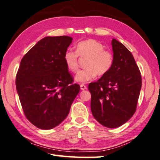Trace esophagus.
I'll list each match as a JSON object with an SVG mask.
<instances>
[{
    "label": "esophagus",
    "mask_w": 160,
    "mask_h": 160,
    "mask_svg": "<svg viewBox=\"0 0 160 160\" xmlns=\"http://www.w3.org/2000/svg\"><path fill=\"white\" fill-rule=\"evenodd\" d=\"M80 87H81V89L82 90H84L87 89V86L85 84H83V83H81L80 85Z\"/></svg>",
    "instance_id": "34e87169"
}]
</instances>
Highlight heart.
I'll list each match as a JSON object with an SVG mask.
<instances>
[{
	"label": "heart",
	"mask_w": 160,
	"mask_h": 160,
	"mask_svg": "<svg viewBox=\"0 0 160 160\" xmlns=\"http://www.w3.org/2000/svg\"><path fill=\"white\" fill-rule=\"evenodd\" d=\"M79 56L87 58L85 68L79 70L75 76L78 82L86 83L93 80L97 76H104L112 70L114 58L113 53L104 49V46L100 42L94 39L81 41L76 44V51L66 50L63 59L67 69L72 72H76L79 68Z\"/></svg>",
	"instance_id": "obj_1"
}]
</instances>
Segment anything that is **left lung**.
Instances as JSON below:
<instances>
[{"instance_id": "obj_1", "label": "left lung", "mask_w": 160, "mask_h": 160, "mask_svg": "<svg viewBox=\"0 0 160 160\" xmlns=\"http://www.w3.org/2000/svg\"><path fill=\"white\" fill-rule=\"evenodd\" d=\"M114 63L112 70L88 86L94 118L108 128L128 121L136 111L142 87L140 71L133 55L122 43L112 42Z\"/></svg>"}]
</instances>
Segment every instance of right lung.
<instances>
[{
    "instance_id": "obj_1",
    "label": "right lung",
    "mask_w": 160,
    "mask_h": 160,
    "mask_svg": "<svg viewBox=\"0 0 160 160\" xmlns=\"http://www.w3.org/2000/svg\"><path fill=\"white\" fill-rule=\"evenodd\" d=\"M72 40L64 35L46 37L20 62L16 77L17 92L26 118L39 129L59 125L80 91L63 59Z\"/></svg>"
}]
</instances>
